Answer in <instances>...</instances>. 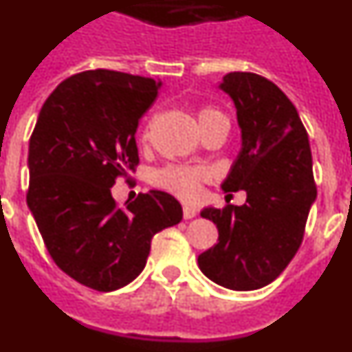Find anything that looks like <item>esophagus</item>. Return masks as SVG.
<instances>
[{
    "label": "esophagus",
    "instance_id": "34e87169",
    "mask_svg": "<svg viewBox=\"0 0 352 352\" xmlns=\"http://www.w3.org/2000/svg\"><path fill=\"white\" fill-rule=\"evenodd\" d=\"M195 214H197V210H195V208L188 206V204H185V206H183V219L190 220V219H194Z\"/></svg>",
    "mask_w": 352,
    "mask_h": 352
}]
</instances>
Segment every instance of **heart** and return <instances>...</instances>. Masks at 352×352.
<instances>
[{
    "label": "heart",
    "mask_w": 352,
    "mask_h": 352,
    "mask_svg": "<svg viewBox=\"0 0 352 352\" xmlns=\"http://www.w3.org/2000/svg\"><path fill=\"white\" fill-rule=\"evenodd\" d=\"M214 120H226L220 111L217 109L206 107L199 113V123H210ZM206 179V173L197 167H185V166H169L166 169L158 170L157 183L166 188V190L174 192V194L182 195V197L192 199L201 192V183Z\"/></svg>",
    "instance_id": "heart-1"
}]
</instances>
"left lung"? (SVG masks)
Returning a JSON list of instances; mask_svg holds the SVG:
<instances>
[{
    "instance_id": "obj_1",
    "label": "left lung",
    "mask_w": 352,
    "mask_h": 352,
    "mask_svg": "<svg viewBox=\"0 0 352 352\" xmlns=\"http://www.w3.org/2000/svg\"><path fill=\"white\" fill-rule=\"evenodd\" d=\"M219 88L234 102L241 149L222 183L245 190L243 206L204 208L219 243L197 257L201 272L222 287L268 285L296 256L317 197L309 135L285 93L252 72H231Z\"/></svg>"
}]
</instances>
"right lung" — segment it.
Listing matches in <instances>:
<instances>
[{
	"instance_id": "right-lung-1",
	"label": "right lung",
	"mask_w": 352,
	"mask_h": 352,
	"mask_svg": "<svg viewBox=\"0 0 352 352\" xmlns=\"http://www.w3.org/2000/svg\"><path fill=\"white\" fill-rule=\"evenodd\" d=\"M160 82L114 70L68 77L42 105L30 139L28 208L52 261L109 292L144 270L151 238L182 222V204L149 190L116 206L111 188L139 164L135 132Z\"/></svg>"
}]
</instances>
